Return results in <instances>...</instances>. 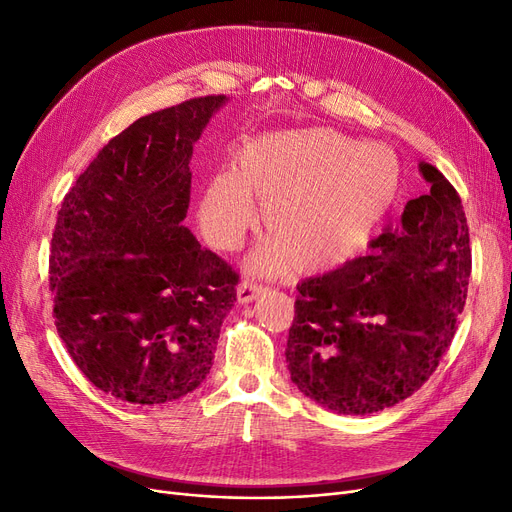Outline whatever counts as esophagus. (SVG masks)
Wrapping results in <instances>:
<instances>
[{
    "label": "esophagus",
    "instance_id": "esophagus-1",
    "mask_svg": "<svg viewBox=\"0 0 512 512\" xmlns=\"http://www.w3.org/2000/svg\"><path fill=\"white\" fill-rule=\"evenodd\" d=\"M268 291H270L268 286L251 284V282H242V284L238 286V293H236V297H238V303H251V301H255L259 295H265Z\"/></svg>",
    "mask_w": 512,
    "mask_h": 512
}]
</instances>
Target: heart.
I'll list each match as a JSON object with an SVG mask.
<instances>
[{
	"label": "heart",
	"mask_w": 512,
	"mask_h": 512,
	"mask_svg": "<svg viewBox=\"0 0 512 512\" xmlns=\"http://www.w3.org/2000/svg\"><path fill=\"white\" fill-rule=\"evenodd\" d=\"M397 186L399 165L385 144L324 129L278 131L238 148L230 175L207 184L198 219L213 247L234 251L257 226V201L274 238L255 251L253 268L280 274L297 259L303 272H324L368 247Z\"/></svg>",
	"instance_id": "1"
}]
</instances>
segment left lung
<instances>
[{
	"label": "left lung",
	"instance_id": "1",
	"mask_svg": "<svg viewBox=\"0 0 512 512\" xmlns=\"http://www.w3.org/2000/svg\"><path fill=\"white\" fill-rule=\"evenodd\" d=\"M429 192L372 253L297 284L288 330L291 381L337 414H374L410 397L456 335L471 278L469 226L439 169L420 163Z\"/></svg>",
	"mask_w": 512,
	"mask_h": 512
}]
</instances>
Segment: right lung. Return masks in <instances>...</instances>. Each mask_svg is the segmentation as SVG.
Returning a JSON list of instances; mask_svg holds the SVG:
<instances>
[{
    "mask_svg": "<svg viewBox=\"0 0 512 512\" xmlns=\"http://www.w3.org/2000/svg\"><path fill=\"white\" fill-rule=\"evenodd\" d=\"M226 96L192 98L131 123L64 196L52 234L58 335L100 391L167 404L213 366L238 274L182 224L192 146Z\"/></svg>",
    "mask_w": 512,
    "mask_h": 512,
    "instance_id": "1",
    "label": "right lung"
}]
</instances>
